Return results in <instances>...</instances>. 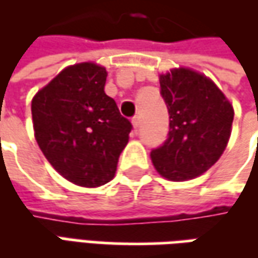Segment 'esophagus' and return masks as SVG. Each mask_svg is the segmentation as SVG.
Segmentation results:
<instances>
[{
    "label": "esophagus",
    "instance_id": "34e87169",
    "mask_svg": "<svg viewBox=\"0 0 258 258\" xmlns=\"http://www.w3.org/2000/svg\"><path fill=\"white\" fill-rule=\"evenodd\" d=\"M131 123H133V125H134L135 130L140 128V125H141V117H140V116H134V117H133V120H131Z\"/></svg>",
    "mask_w": 258,
    "mask_h": 258
}]
</instances>
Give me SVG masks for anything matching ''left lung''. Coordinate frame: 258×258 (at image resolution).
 <instances>
[{
	"instance_id": "1",
	"label": "left lung",
	"mask_w": 258,
	"mask_h": 258,
	"mask_svg": "<svg viewBox=\"0 0 258 258\" xmlns=\"http://www.w3.org/2000/svg\"><path fill=\"white\" fill-rule=\"evenodd\" d=\"M160 95L170 124L167 140L151 152L153 166L171 181L202 175L227 148L232 105L211 80L184 68L160 76Z\"/></svg>"
}]
</instances>
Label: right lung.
I'll list each match as a JSON object with an SVG mask.
<instances>
[{
    "instance_id": "1",
    "label": "right lung",
    "mask_w": 258,
    "mask_h": 258,
    "mask_svg": "<svg viewBox=\"0 0 258 258\" xmlns=\"http://www.w3.org/2000/svg\"><path fill=\"white\" fill-rule=\"evenodd\" d=\"M106 69L69 66L31 102L37 144L62 177L94 188L114 177L133 124L105 94Z\"/></svg>"
}]
</instances>
